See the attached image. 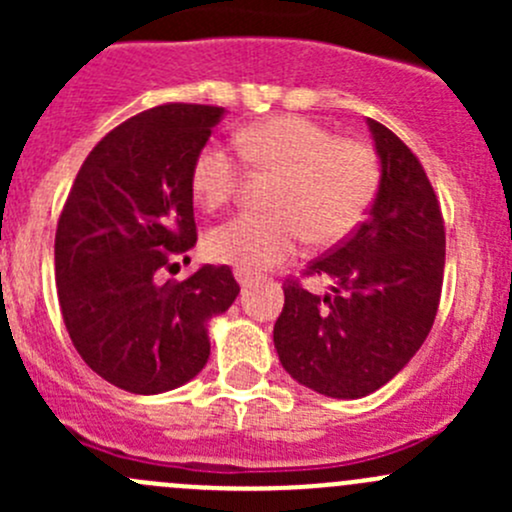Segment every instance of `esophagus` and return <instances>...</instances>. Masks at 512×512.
I'll list each match as a JSON object with an SVG mask.
<instances>
[{
    "mask_svg": "<svg viewBox=\"0 0 512 512\" xmlns=\"http://www.w3.org/2000/svg\"><path fill=\"white\" fill-rule=\"evenodd\" d=\"M235 280H237V282H240L242 292H245V289L252 285V277H250V275H247V272H242V270H235Z\"/></svg>",
    "mask_w": 512,
    "mask_h": 512,
    "instance_id": "1",
    "label": "esophagus"
}]
</instances>
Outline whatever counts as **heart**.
Segmentation results:
<instances>
[{
    "label": "heart",
    "mask_w": 512,
    "mask_h": 512,
    "mask_svg": "<svg viewBox=\"0 0 512 512\" xmlns=\"http://www.w3.org/2000/svg\"><path fill=\"white\" fill-rule=\"evenodd\" d=\"M252 168L280 175L272 208L237 213L205 237L210 260L242 272H262L294 255L309 232L319 245L344 240L364 220L379 188V163L366 143L342 141L332 128L304 116H270L235 133ZM242 159L223 143H208L190 170L193 195L215 210L237 193Z\"/></svg>",
    "instance_id": "1"
}]
</instances>
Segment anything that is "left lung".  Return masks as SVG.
Returning <instances> with one entry per match:
<instances>
[{"instance_id": "1", "label": "left lung", "mask_w": 512, "mask_h": 512, "mask_svg": "<svg viewBox=\"0 0 512 512\" xmlns=\"http://www.w3.org/2000/svg\"><path fill=\"white\" fill-rule=\"evenodd\" d=\"M381 178L369 218L307 267L332 294L287 282L275 322L277 356L294 381L332 399L389 384L426 342L438 312L446 232L436 193L396 133L366 118Z\"/></svg>"}]
</instances>
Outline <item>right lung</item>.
<instances>
[{"label":"right lung","instance_id":"1","mask_svg":"<svg viewBox=\"0 0 512 512\" xmlns=\"http://www.w3.org/2000/svg\"><path fill=\"white\" fill-rule=\"evenodd\" d=\"M223 116L218 106L168 103L128 118L96 143L61 210L54 267L64 324L81 359L131 394L198 376L210 319L240 292L227 265L156 282L198 240L190 170Z\"/></svg>","mask_w":512,"mask_h":512}]
</instances>
